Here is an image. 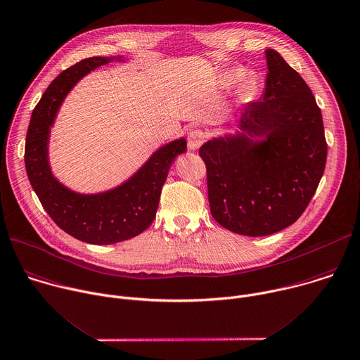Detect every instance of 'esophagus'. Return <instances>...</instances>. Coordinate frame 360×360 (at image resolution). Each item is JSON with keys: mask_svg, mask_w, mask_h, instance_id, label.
Wrapping results in <instances>:
<instances>
[{"mask_svg": "<svg viewBox=\"0 0 360 360\" xmlns=\"http://www.w3.org/2000/svg\"><path fill=\"white\" fill-rule=\"evenodd\" d=\"M206 140V134L202 130H192L188 134V147L189 150H198Z\"/></svg>", "mask_w": 360, "mask_h": 360, "instance_id": "34e87169", "label": "esophagus"}]
</instances>
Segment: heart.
Listing matches in <instances>:
<instances>
[{
  "label": "heart",
  "instance_id": "obj_1",
  "mask_svg": "<svg viewBox=\"0 0 360 360\" xmlns=\"http://www.w3.org/2000/svg\"><path fill=\"white\" fill-rule=\"evenodd\" d=\"M246 76V72L240 68H234L230 70H226L223 75V83L224 86H234L238 82H242L243 77Z\"/></svg>",
  "mask_w": 360,
  "mask_h": 360
}]
</instances>
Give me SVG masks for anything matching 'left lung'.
Here are the masks:
<instances>
[{"instance_id": "obj_1", "label": "left lung", "mask_w": 360, "mask_h": 360, "mask_svg": "<svg viewBox=\"0 0 360 360\" xmlns=\"http://www.w3.org/2000/svg\"><path fill=\"white\" fill-rule=\"evenodd\" d=\"M262 101L248 104L236 134L206 141L210 213L224 229L267 236L292 224L323 175L326 141L315 97L283 56L266 51Z\"/></svg>"}]
</instances>
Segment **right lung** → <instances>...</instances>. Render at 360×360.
I'll use <instances>...</instances> for the list:
<instances>
[{"label":"right lung","mask_w":360,"mask_h":360,"mask_svg":"<svg viewBox=\"0 0 360 360\" xmlns=\"http://www.w3.org/2000/svg\"><path fill=\"white\" fill-rule=\"evenodd\" d=\"M123 56H93L63 70L32 111L25 143V168L44 209L68 234L90 245H112L143 233L154 220L162 185L172 161L186 151V140L158 148L126 182L98 193H79L51 171L48 143L60 104L73 86L91 70Z\"/></svg>","instance_id":"1"}]
</instances>
